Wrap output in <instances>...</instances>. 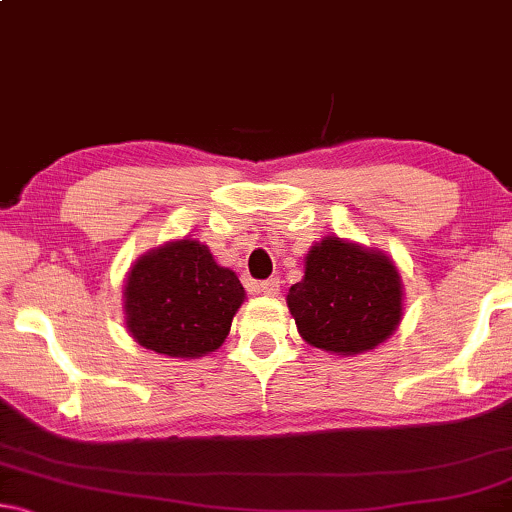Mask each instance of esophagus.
<instances>
[{"instance_id": "1", "label": "esophagus", "mask_w": 512, "mask_h": 512, "mask_svg": "<svg viewBox=\"0 0 512 512\" xmlns=\"http://www.w3.org/2000/svg\"><path fill=\"white\" fill-rule=\"evenodd\" d=\"M278 290H281V281H278V278H269V281L257 283V292H262V295L276 297Z\"/></svg>"}]
</instances>
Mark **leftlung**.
<instances>
[{
  "label": "left lung",
  "mask_w": 512,
  "mask_h": 512,
  "mask_svg": "<svg viewBox=\"0 0 512 512\" xmlns=\"http://www.w3.org/2000/svg\"><path fill=\"white\" fill-rule=\"evenodd\" d=\"M299 335L316 349L356 356L386 342L403 320V281L381 250L325 236L288 292Z\"/></svg>",
  "instance_id": "8db88e82"
}]
</instances>
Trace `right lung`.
I'll use <instances>...</instances> for the list:
<instances>
[{
	"instance_id": "obj_1",
	"label": "right lung",
	"mask_w": 512,
	"mask_h": 512,
	"mask_svg": "<svg viewBox=\"0 0 512 512\" xmlns=\"http://www.w3.org/2000/svg\"><path fill=\"white\" fill-rule=\"evenodd\" d=\"M245 290L192 238L149 250L128 271L126 327L135 342L170 358H201L220 349Z\"/></svg>"
}]
</instances>
